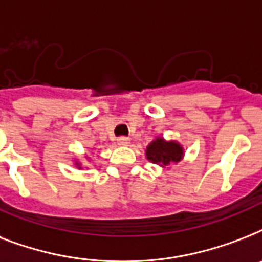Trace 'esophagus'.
I'll list each match as a JSON object with an SVG mask.
<instances>
[{"instance_id":"esophagus-1","label":"esophagus","mask_w":262,"mask_h":262,"mask_svg":"<svg viewBox=\"0 0 262 262\" xmlns=\"http://www.w3.org/2000/svg\"><path fill=\"white\" fill-rule=\"evenodd\" d=\"M117 143H118V145H127V144H129V139L125 137V136H122V137H118V139H117Z\"/></svg>"}]
</instances>
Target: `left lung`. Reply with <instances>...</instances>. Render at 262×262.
Instances as JSON below:
<instances>
[{
  "mask_svg": "<svg viewBox=\"0 0 262 262\" xmlns=\"http://www.w3.org/2000/svg\"><path fill=\"white\" fill-rule=\"evenodd\" d=\"M147 158L152 163L168 166L178 163L182 159V148L177 143H166L163 139H156L147 148Z\"/></svg>",
  "mask_w": 262,
  "mask_h": 262,
  "instance_id": "1",
  "label": "left lung"
}]
</instances>
